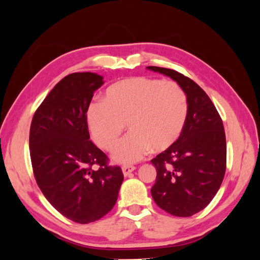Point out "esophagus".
I'll return each instance as SVG.
<instances>
[{
	"mask_svg": "<svg viewBox=\"0 0 260 260\" xmlns=\"http://www.w3.org/2000/svg\"><path fill=\"white\" fill-rule=\"evenodd\" d=\"M136 170V167L135 166H123L122 167V172H123V176L127 177L129 176L131 172H133Z\"/></svg>",
	"mask_w": 260,
	"mask_h": 260,
	"instance_id": "34e87169",
	"label": "esophagus"
}]
</instances>
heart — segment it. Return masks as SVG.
I'll list each match as a JSON object with an SVG mask.
<instances>
[{
    "label": "heart",
    "instance_id": "1",
    "mask_svg": "<svg viewBox=\"0 0 260 260\" xmlns=\"http://www.w3.org/2000/svg\"><path fill=\"white\" fill-rule=\"evenodd\" d=\"M187 99L174 81L148 77L119 80L105 90L103 101L86 108V123L98 145L112 149L127 122L129 133L115 147L113 159L135 164L152 151L162 152L182 135L187 117Z\"/></svg>",
    "mask_w": 260,
    "mask_h": 260
}]
</instances>
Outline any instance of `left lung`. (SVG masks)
<instances>
[{
    "label": "left lung",
    "instance_id": "obj_1",
    "mask_svg": "<svg viewBox=\"0 0 260 260\" xmlns=\"http://www.w3.org/2000/svg\"><path fill=\"white\" fill-rule=\"evenodd\" d=\"M146 68L171 78L187 99L182 135L151 160L157 171L151 193L168 214L190 217L208 205L222 183L226 162L223 123L205 91L190 78L168 68Z\"/></svg>",
    "mask_w": 260,
    "mask_h": 260
}]
</instances>
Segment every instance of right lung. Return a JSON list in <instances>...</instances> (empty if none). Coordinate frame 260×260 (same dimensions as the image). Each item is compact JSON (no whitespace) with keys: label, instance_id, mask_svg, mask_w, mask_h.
<instances>
[{"label":"right lung","instance_id":"obj_1","mask_svg":"<svg viewBox=\"0 0 260 260\" xmlns=\"http://www.w3.org/2000/svg\"><path fill=\"white\" fill-rule=\"evenodd\" d=\"M104 83L94 73L68 75L54 86L31 121L29 147L37 183L62 216L94 222L117 202L123 175L90 141L86 108ZM94 164L100 168L92 169Z\"/></svg>","mask_w":260,"mask_h":260}]
</instances>
